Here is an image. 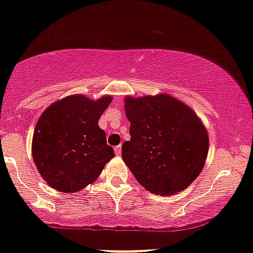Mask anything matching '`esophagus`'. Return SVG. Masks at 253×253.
<instances>
[{"label": "esophagus", "instance_id": "esophagus-1", "mask_svg": "<svg viewBox=\"0 0 253 253\" xmlns=\"http://www.w3.org/2000/svg\"><path fill=\"white\" fill-rule=\"evenodd\" d=\"M114 150H115V154H116V155H118V156H120V155L122 154V145L120 144V145L115 146V149H114Z\"/></svg>", "mask_w": 253, "mask_h": 253}]
</instances>
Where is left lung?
I'll return each instance as SVG.
<instances>
[{"label":"left lung","instance_id":"obj_1","mask_svg":"<svg viewBox=\"0 0 253 253\" xmlns=\"http://www.w3.org/2000/svg\"><path fill=\"white\" fill-rule=\"evenodd\" d=\"M130 141L122 158L135 178L155 195H173L191 184L204 167L209 137L197 115L161 93L126 98Z\"/></svg>","mask_w":253,"mask_h":253}]
</instances>
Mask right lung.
I'll list each match as a JSON object with an SVG mask.
<instances>
[{
    "mask_svg": "<svg viewBox=\"0 0 253 253\" xmlns=\"http://www.w3.org/2000/svg\"><path fill=\"white\" fill-rule=\"evenodd\" d=\"M73 95L43 112L33 136V158L41 176L61 192H76L97 179L115 156L98 120L110 104Z\"/></svg>",
    "mask_w": 253,
    "mask_h": 253,
    "instance_id": "add662e5",
    "label": "right lung"
}]
</instances>
